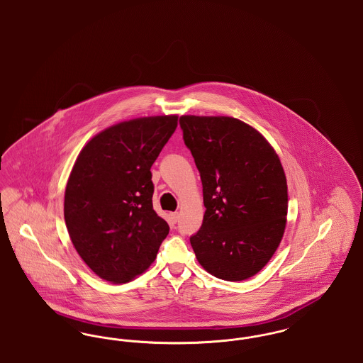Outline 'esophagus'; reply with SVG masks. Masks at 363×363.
Segmentation results:
<instances>
[{
  "label": "esophagus",
  "instance_id": "obj_1",
  "mask_svg": "<svg viewBox=\"0 0 363 363\" xmlns=\"http://www.w3.org/2000/svg\"><path fill=\"white\" fill-rule=\"evenodd\" d=\"M172 219H173L174 223H177L179 220V213L178 212H173L172 213Z\"/></svg>",
  "mask_w": 363,
  "mask_h": 363
}]
</instances>
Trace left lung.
I'll use <instances>...</instances> for the list:
<instances>
[{"mask_svg": "<svg viewBox=\"0 0 363 363\" xmlns=\"http://www.w3.org/2000/svg\"><path fill=\"white\" fill-rule=\"evenodd\" d=\"M199 169L206 213L190 245L211 275L240 281L274 256L287 216V181L271 144L233 117L182 116Z\"/></svg>", "mask_w": 363, "mask_h": 363, "instance_id": "obj_1", "label": "left lung"}]
</instances>
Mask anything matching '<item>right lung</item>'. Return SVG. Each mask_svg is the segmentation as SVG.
<instances>
[{
	"label": "right lung",
	"instance_id": "add662e5",
	"mask_svg": "<svg viewBox=\"0 0 363 363\" xmlns=\"http://www.w3.org/2000/svg\"><path fill=\"white\" fill-rule=\"evenodd\" d=\"M177 116L144 117L107 128L77 156L65 189L70 240L86 265L126 283L155 259L170 227L152 207L151 166L177 128Z\"/></svg>",
	"mask_w": 363,
	"mask_h": 363
}]
</instances>
